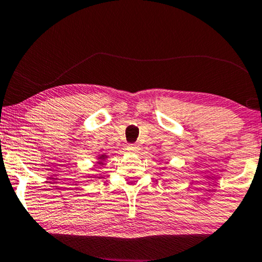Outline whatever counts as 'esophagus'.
<instances>
[{
	"instance_id": "esophagus-1",
	"label": "esophagus",
	"mask_w": 262,
	"mask_h": 262,
	"mask_svg": "<svg viewBox=\"0 0 262 262\" xmlns=\"http://www.w3.org/2000/svg\"><path fill=\"white\" fill-rule=\"evenodd\" d=\"M127 149L130 153H134V155H137V153H139V149H140V147H139V146L135 145V144H130V145H128Z\"/></svg>"
}]
</instances>
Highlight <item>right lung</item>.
Masks as SVG:
<instances>
[{
  "label": "right lung",
  "instance_id": "1",
  "mask_svg": "<svg viewBox=\"0 0 262 262\" xmlns=\"http://www.w3.org/2000/svg\"><path fill=\"white\" fill-rule=\"evenodd\" d=\"M105 157H106V156H104V155H102V156H100V157H99V158H100V159H104V158H105Z\"/></svg>",
  "mask_w": 262,
  "mask_h": 262
}]
</instances>
